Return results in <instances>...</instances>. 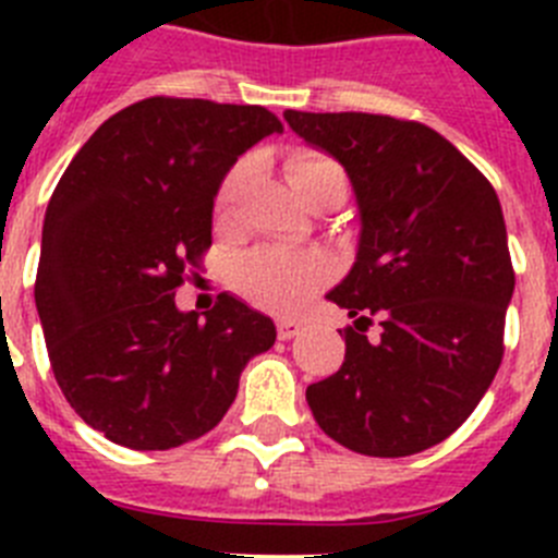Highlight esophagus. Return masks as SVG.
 <instances>
[{
	"mask_svg": "<svg viewBox=\"0 0 558 558\" xmlns=\"http://www.w3.org/2000/svg\"><path fill=\"white\" fill-rule=\"evenodd\" d=\"M299 332H302V322H295V318H279V322H276V335H279V340H290Z\"/></svg>",
	"mask_w": 558,
	"mask_h": 558,
	"instance_id": "obj_1",
	"label": "esophagus"
}]
</instances>
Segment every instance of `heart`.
I'll return each instance as SVG.
<instances>
[{"label": "heart", "mask_w": 558, "mask_h": 558, "mask_svg": "<svg viewBox=\"0 0 558 558\" xmlns=\"http://www.w3.org/2000/svg\"><path fill=\"white\" fill-rule=\"evenodd\" d=\"M284 172L299 198H304L313 186L335 184L347 186V175L338 161H332L324 153L295 150L284 159ZM245 167L236 165L223 179L218 190V218L223 220L234 206L236 192L243 186ZM329 265L322 254H302V251L284 248H259L245 254L234 268L236 288L248 295L259 307L276 310V313H290L299 310L315 290L327 282Z\"/></svg>", "instance_id": "heart-1"}]
</instances>
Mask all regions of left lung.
<instances>
[{"label": "left lung", "mask_w": 558, "mask_h": 558, "mask_svg": "<svg viewBox=\"0 0 558 558\" xmlns=\"http://www.w3.org/2000/svg\"><path fill=\"white\" fill-rule=\"evenodd\" d=\"M284 120L343 165L360 209L357 259L327 295L354 327L343 329V366L307 388L310 411L360 456L427 450L470 418L500 368L514 268L495 186L422 122L360 111ZM374 320L380 335L368 339Z\"/></svg>", "instance_id": "obj_1"}]
</instances>
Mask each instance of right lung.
<instances>
[{"mask_svg":"<svg viewBox=\"0 0 558 558\" xmlns=\"http://www.w3.org/2000/svg\"><path fill=\"white\" fill-rule=\"evenodd\" d=\"M282 133L263 106L147 97L88 136L47 206L36 307L49 363L77 416L131 450L195 441L268 352V315L229 293L201 318L175 307L211 245L220 181Z\"/></svg>","mask_w":558,"mask_h":558,"instance_id":"add662e5","label":"right lung"}]
</instances>
